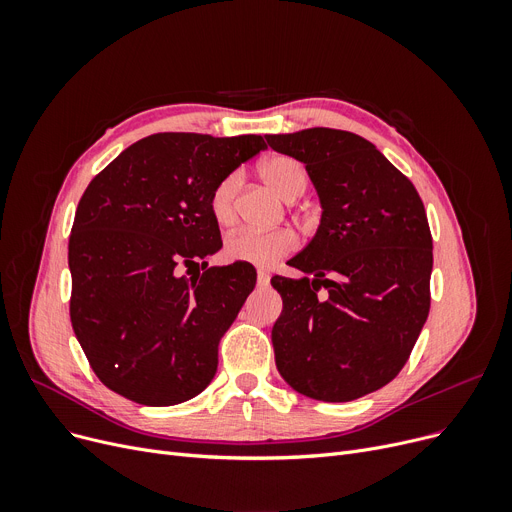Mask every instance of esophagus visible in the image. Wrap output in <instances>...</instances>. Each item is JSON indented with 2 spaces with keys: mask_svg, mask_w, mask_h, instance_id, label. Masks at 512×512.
Returning <instances> with one entry per match:
<instances>
[{
  "mask_svg": "<svg viewBox=\"0 0 512 512\" xmlns=\"http://www.w3.org/2000/svg\"><path fill=\"white\" fill-rule=\"evenodd\" d=\"M267 284H270V274L259 270V274H257V286H267Z\"/></svg>",
  "mask_w": 512,
  "mask_h": 512,
  "instance_id": "obj_1",
  "label": "esophagus"
}]
</instances>
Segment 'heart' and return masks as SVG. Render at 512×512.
I'll return each mask as SVG.
<instances>
[{"mask_svg":"<svg viewBox=\"0 0 512 512\" xmlns=\"http://www.w3.org/2000/svg\"><path fill=\"white\" fill-rule=\"evenodd\" d=\"M259 174L265 180V184L284 201L299 199L305 193L307 182H309L305 166L299 159L288 157V155L267 157L259 166ZM238 186H240L238 172L224 176L218 184L213 186L211 197H209V209H211L213 220L220 226H230L236 218ZM297 245H299V238L290 228H278L270 232L242 228L228 234L224 253L232 261L270 267L280 257L297 249Z\"/></svg>","mask_w":512,"mask_h":512,"instance_id":"1","label":"heart"}]
</instances>
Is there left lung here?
I'll use <instances>...</instances> for the list:
<instances>
[{
    "label": "left lung",
    "instance_id": "left-lung-1",
    "mask_svg": "<svg viewBox=\"0 0 512 512\" xmlns=\"http://www.w3.org/2000/svg\"><path fill=\"white\" fill-rule=\"evenodd\" d=\"M265 141L305 164L321 203L315 236L288 261L313 278H272L284 305L272 330L276 367L309 398H361L405 367L429 313L434 253L423 201L359 134L307 128Z\"/></svg>",
    "mask_w": 512,
    "mask_h": 512
}]
</instances>
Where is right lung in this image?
<instances>
[{"mask_svg": "<svg viewBox=\"0 0 512 512\" xmlns=\"http://www.w3.org/2000/svg\"><path fill=\"white\" fill-rule=\"evenodd\" d=\"M261 149L259 134H151L80 197L68 242L70 321L95 375L116 394L170 407L213 380L218 344L257 272L242 261L207 267L205 257L222 249L209 197Z\"/></svg>", "mask_w": 512, "mask_h": 512, "instance_id": "right-lung-1", "label": "right lung"}]
</instances>
